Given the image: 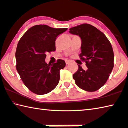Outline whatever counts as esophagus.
<instances>
[{
  "mask_svg": "<svg viewBox=\"0 0 128 128\" xmlns=\"http://www.w3.org/2000/svg\"><path fill=\"white\" fill-rule=\"evenodd\" d=\"M70 63V60H66V64H69Z\"/></svg>",
  "mask_w": 128,
  "mask_h": 128,
  "instance_id": "34e87169",
  "label": "esophagus"
}]
</instances>
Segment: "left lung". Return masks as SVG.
<instances>
[{
    "instance_id": "8db88e82",
    "label": "left lung",
    "mask_w": 128,
    "mask_h": 128,
    "mask_svg": "<svg viewBox=\"0 0 128 128\" xmlns=\"http://www.w3.org/2000/svg\"><path fill=\"white\" fill-rule=\"evenodd\" d=\"M70 34L78 35L81 39V53L88 69L80 65L72 76L76 84L81 89L94 92L104 85L114 67L112 46L105 34L89 24H82L69 29Z\"/></svg>"
}]
</instances>
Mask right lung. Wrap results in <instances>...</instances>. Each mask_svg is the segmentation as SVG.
Masks as SVG:
<instances>
[{
    "mask_svg": "<svg viewBox=\"0 0 128 128\" xmlns=\"http://www.w3.org/2000/svg\"><path fill=\"white\" fill-rule=\"evenodd\" d=\"M66 28H55L39 24L29 28L19 40L15 58L16 68L26 87L33 93L43 95L58 85L60 70L66 66L64 60L47 64L46 53L56 50V39Z\"/></svg>",
    "mask_w": 128,
    "mask_h": 128,
    "instance_id": "add662e5",
    "label": "right lung"
}]
</instances>
